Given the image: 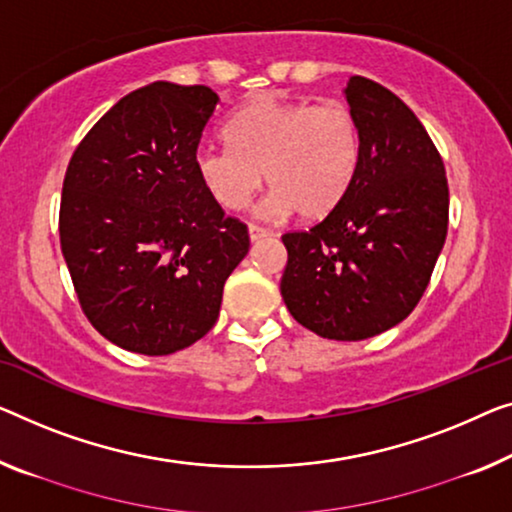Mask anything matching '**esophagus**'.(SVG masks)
Listing matches in <instances>:
<instances>
[{"instance_id":"1","label":"esophagus","mask_w":512,"mask_h":512,"mask_svg":"<svg viewBox=\"0 0 512 512\" xmlns=\"http://www.w3.org/2000/svg\"><path fill=\"white\" fill-rule=\"evenodd\" d=\"M248 234H250V241H259V239H264V236H269L271 232L264 230V227L255 225V223H250L248 225Z\"/></svg>"}]
</instances>
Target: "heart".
Masks as SVG:
<instances>
[{"instance_id":"heart-1","label":"heart","mask_w":512,"mask_h":512,"mask_svg":"<svg viewBox=\"0 0 512 512\" xmlns=\"http://www.w3.org/2000/svg\"><path fill=\"white\" fill-rule=\"evenodd\" d=\"M230 147H202L197 177L220 207H246L262 183L273 188L259 211H296L317 220L345 200L361 160V126L342 101H262L243 105L225 124Z\"/></svg>"}]
</instances>
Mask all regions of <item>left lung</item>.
Returning a JSON list of instances; mask_svg holds the SVG:
<instances>
[{
  "mask_svg": "<svg viewBox=\"0 0 512 512\" xmlns=\"http://www.w3.org/2000/svg\"><path fill=\"white\" fill-rule=\"evenodd\" d=\"M361 126L352 188L322 223L282 234L280 294L292 317L329 340H365L416 308L444 248L448 181L421 121L361 75L345 87Z\"/></svg>",
  "mask_w": 512,
  "mask_h": 512,
  "instance_id": "left-lung-1",
  "label": "left lung"
}]
</instances>
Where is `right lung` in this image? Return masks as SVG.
<instances>
[{"instance_id":"obj_1","label":"right lung","mask_w":512,"mask_h":512,"mask_svg":"<svg viewBox=\"0 0 512 512\" xmlns=\"http://www.w3.org/2000/svg\"><path fill=\"white\" fill-rule=\"evenodd\" d=\"M218 94L151 82L96 121L68 163L59 241L91 326L135 354L167 356L216 324L223 287L248 255L195 156Z\"/></svg>"}]
</instances>
